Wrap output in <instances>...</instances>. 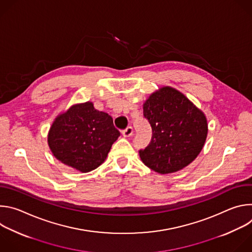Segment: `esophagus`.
<instances>
[{
	"label": "esophagus",
	"mask_w": 252,
	"mask_h": 252,
	"mask_svg": "<svg viewBox=\"0 0 252 252\" xmlns=\"http://www.w3.org/2000/svg\"><path fill=\"white\" fill-rule=\"evenodd\" d=\"M132 132H133V129H132V127H131V126H127L126 129L122 130V133H123V135H124L125 137H128V136H130V135L132 134Z\"/></svg>",
	"instance_id": "1"
}]
</instances>
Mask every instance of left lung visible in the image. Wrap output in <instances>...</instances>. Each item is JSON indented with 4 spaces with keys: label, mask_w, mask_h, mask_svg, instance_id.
Masks as SVG:
<instances>
[{
    "label": "left lung",
    "mask_w": 252,
    "mask_h": 252,
    "mask_svg": "<svg viewBox=\"0 0 252 252\" xmlns=\"http://www.w3.org/2000/svg\"><path fill=\"white\" fill-rule=\"evenodd\" d=\"M143 117L152 126L149 146L139 150L142 162L158 173H171L198 156L207 135L201 111L178 91L164 87L143 104Z\"/></svg>",
    "instance_id": "left-lung-1"
}]
</instances>
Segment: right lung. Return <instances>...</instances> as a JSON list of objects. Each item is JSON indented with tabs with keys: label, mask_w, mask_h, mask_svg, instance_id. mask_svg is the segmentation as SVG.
I'll list each match as a JSON object with an SVG mask.
<instances>
[{
	"label": "right lung",
	"mask_w": 252,
	"mask_h": 252,
	"mask_svg": "<svg viewBox=\"0 0 252 252\" xmlns=\"http://www.w3.org/2000/svg\"><path fill=\"white\" fill-rule=\"evenodd\" d=\"M120 134L113 118L88 101L71 106L56 119L48 142L60 161L88 172L104 161Z\"/></svg>",
	"instance_id": "add662e5"
}]
</instances>
